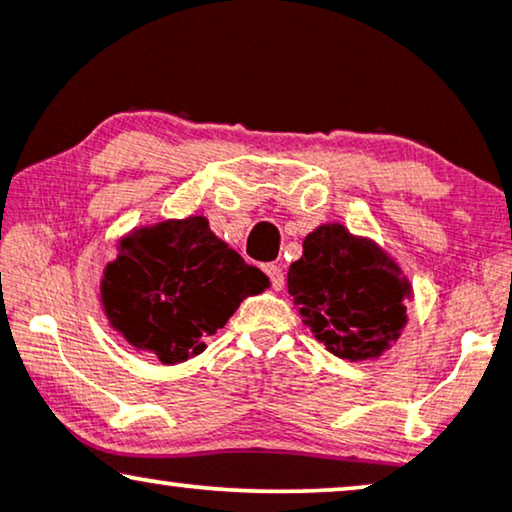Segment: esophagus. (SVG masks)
I'll use <instances>...</instances> for the list:
<instances>
[{"label": "esophagus", "instance_id": "obj_1", "mask_svg": "<svg viewBox=\"0 0 512 512\" xmlns=\"http://www.w3.org/2000/svg\"><path fill=\"white\" fill-rule=\"evenodd\" d=\"M265 275H268L272 289H275V291L282 289V286H284V270L279 268V265H275V263L265 265Z\"/></svg>", "mask_w": 512, "mask_h": 512}]
</instances>
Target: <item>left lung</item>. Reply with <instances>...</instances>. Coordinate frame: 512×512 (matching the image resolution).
<instances>
[{"instance_id":"8db88e82","label":"left lung","mask_w":512,"mask_h":512,"mask_svg":"<svg viewBox=\"0 0 512 512\" xmlns=\"http://www.w3.org/2000/svg\"><path fill=\"white\" fill-rule=\"evenodd\" d=\"M293 305L335 356L361 361L389 347L405 324L410 286L373 242L321 226L289 268Z\"/></svg>"}]
</instances>
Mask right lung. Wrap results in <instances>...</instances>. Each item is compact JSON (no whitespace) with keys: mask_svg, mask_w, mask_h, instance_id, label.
Returning <instances> with one entry per match:
<instances>
[{"mask_svg":"<svg viewBox=\"0 0 512 512\" xmlns=\"http://www.w3.org/2000/svg\"><path fill=\"white\" fill-rule=\"evenodd\" d=\"M268 277L228 249L202 216L142 228L121 242L107 265L102 303L123 338L163 363L200 354Z\"/></svg>","mask_w":512,"mask_h":512,"instance_id":"right-lung-1","label":"right lung"}]
</instances>
